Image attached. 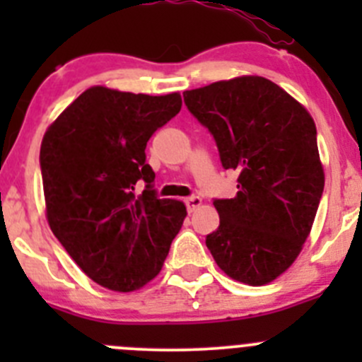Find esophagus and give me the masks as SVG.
Masks as SVG:
<instances>
[{
	"label": "esophagus",
	"mask_w": 362,
	"mask_h": 362,
	"mask_svg": "<svg viewBox=\"0 0 362 362\" xmlns=\"http://www.w3.org/2000/svg\"><path fill=\"white\" fill-rule=\"evenodd\" d=\"M202 203H203V199L199 198V196H191V198L185 199V204H187L189 211H194L196 208L202 206Z\"/></svg>",
	"instance_id": "1"
}]
</instances>
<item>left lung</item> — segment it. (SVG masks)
Instances as JSON below:
<instances>
[{"label":"left lung","mask_w":362,"mask_h":362,"mask_svg":"<svg viewBox=\"0 0 362 362\" xmlns=\"http://www.w3.org/2000/svg\"><path fill=\"white\" fill-rule=\"evenodd\" d=\"M184 101L214 134L222 166L238 173L235 198L214 202L221 224L206 236L208 250L236 282H273L301 252L322 198L315 122L257 75L185 90Z\"/></svg>","instance_id":"obj_1"}]
</instances>
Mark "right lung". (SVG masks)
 Listing matches in <instances>:
<instances>
[{
  "label": "right lung",
  "instance_id": "right-lung-1",
  "mask_svg": "<svg viewBox=\"0 0 362 362\" xmlns=\"http://www.w3.org/2000/svg\"><path fill=\"white\" fill-rule=\"evenodd\" d=\"M182 108L178 93L83 90L47 127L40 148L45 215L78 268L117 293H133L159 275L187 215L159 199L145 163L147 141ZM138 180L148 184L134 194Z\"/></svg>",
  "mask_w": 362,
  "mask_h": 362
}]
</instances>
